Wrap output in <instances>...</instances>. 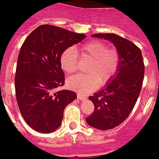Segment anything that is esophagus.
<instances>
[{
	"label": "esophagus",
	"instance_id": "34e87169",
	"mask_svg": "<svg viewBox=\"0 0 159 159\" xmlns=\"http://www.w3.org/2000/svg\"><path fill=\"white\" fill-rule=\"evenodd\" d=\"M77 98H78V99L81 101L85 100V99H86V97L84 96V95H81V94H77Z\"/></svg>",
	"mask_w": 159,
	"mask_h": 159
}]
</instances>
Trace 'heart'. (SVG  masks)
I'll use <instances>...</instances> for the list:
<instances>
[{"label": "heart", "instance_id": "1", "mask_svg": "<svg viewBox=\"0 0 159 159\" xmlns=\"http://www.w3.org/2000/svg\"><path fill=\"white\" fill-rule=\"evenodd\" d=\"M80 57L92 60L88 67V75H76L67 80L71 89L81 93L93 92L99 85L103 86L116 77L120 67V55L118 50L100 40H91L80 48ZM60 65L67 74L77 71L80 57L75 48H68L60 57Z\"/></svg>", "mask_w": 159, "mask_h": 159}]
</instances>
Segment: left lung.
<instances>
[{
    "label": "left lung",
    "mask_w": 159,
    "mask_h": 159,
    "mask_svg": "<svg viewBox=\"0 0 159 159\" xmlns=\"http://www.w3.org/2000/svg\"><path fill=\"white\" fill-rule=\"evenodd\" d=\"M92 37L111 41L120 55V67L114 80L89 96L95 110L86 118L91 127L110 130L121 124L133 110L141 92L145 66L141 50L130 40L113 33H98Z\"/></svg>",
    "instance_id": "1"
}]
</instances>
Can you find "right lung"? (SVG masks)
Masks as SVG:
<instances>
[{
	"instance_id": "obj_1",
	"label": "right lung",
	"mask_w": 159,
	"mask_h": 159,
	"mask_svg": "<svg viewBox=\"0 0 159 159\" xmlns=\"http://www.w3.org/2000/svg\"><path fill=\"white\" fill-rule=\"evenodd\" d=\"M86 36L50 25L36 28L20 50L15 76L16 98L25 121L33 130L50 133L61 124L66 106L75 92L59 90L64 84L60 57Z\"/></svg>"
}]
</instances>
